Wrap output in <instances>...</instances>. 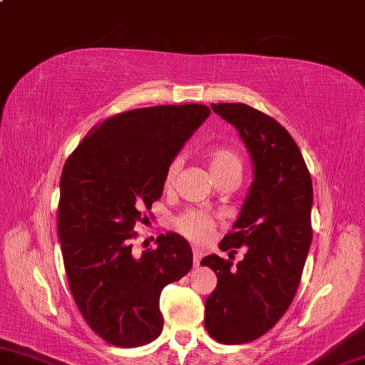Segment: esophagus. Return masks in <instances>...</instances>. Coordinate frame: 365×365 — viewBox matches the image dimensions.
I'll return each instance as SVG.
<instances>
[{"label":"esophagus","mask_w":365,"mask_h":365,"mask_svg":"<svg viewBox=\"0 0 365 365\" xmlns=\"http://www.w3.org/2000/svg\"><path fill=\"white\" fill-rule=\"evenodd\" d=\"M192 253H194V266L197 267V266H199L200 264V259H202V250H200V248H197V247H194L192 248Z\"/></svg>","instance_id":"esophagus-1"}]
</instances>
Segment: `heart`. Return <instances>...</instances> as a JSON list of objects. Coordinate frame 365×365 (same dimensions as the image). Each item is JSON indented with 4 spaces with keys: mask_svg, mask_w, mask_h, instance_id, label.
Returning a JSON list of instances; mask_svg holds the SVG:
<instances>
[{
    "mask_svg": "<svg viewBox=\"0 0 365 365\" xmlns=\"http://www.w3.org/2000/svg\"><path fill=\"white\" fill-rule=\"evenodd\" d=\"M208 166L215 179L227 176V175H242V170H244V162H242L240 155L235 150L229 149V147H216L212 149L207 155ZM179 171V162L170 163L168 168L165 171L163 176V187L165 190H170L175 186L176 175ZM175 227L178 232L186 235L187 239L197 242V244H203L210 239L213 229H215V220L212 215L205 212H200V210H187L181 216H178L175 220Z\"/></svg>",
    "mask_w": 365,
    "mask_h": 365,
    "instance_id": "b5f03b06",
    "label": "heart"
}]
</instances>
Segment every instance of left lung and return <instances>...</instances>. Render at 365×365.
<instances>
[{"instance_id":"obj_1","label":"left lung","mask_w":365,"mask_h":365,"mask_svg":"<svg viewBox=\"0 0 365 365\" xmlns=\"http://www.w3.org/2000/svg\"><path fill=\"white\" fill-rule=\"evenodd\" d=\"M235 126L253 160V182L222 252L245 247L237 266L218 255L200 261L218 277L205 302V329L225 344L264 335L289 309L302 280L312 227V181L289 131L247 104H212Z\"/></svg>"}]
</instances>
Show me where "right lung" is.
Segmentation results:
<instances>
[{"mask_svg": "<svg viewBox=\"0 0 365 365\" xmlns=\"http://www.w3.org/2000/svg\"><path fill=\"white\" fill-rule=\"evenodd\" d=\"M202 104L155 106L96 125L63 165L57 212L63 266L81 316L102 340L136 348L163 330L160 293L192 267L175 232L133 253L134 226L163 192V176L208 118Z\"/></svg>", "mask_w": 365, "mask_h": 365, "instance_id": "1", "label": "right lung"}]
</instances>
